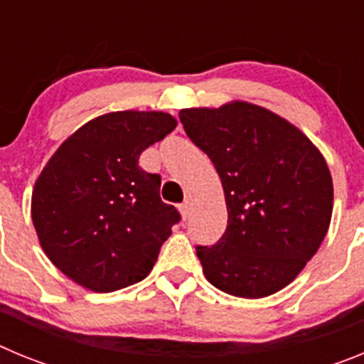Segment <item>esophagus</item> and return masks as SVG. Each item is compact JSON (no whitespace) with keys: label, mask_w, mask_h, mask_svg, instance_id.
Returning <instances> with one entry per match:
<instances>
[{"label":"esophagus","mask_w":364,"mask_h":364,"mask_svg":"<svg viewBox=\"0 0 364 364\" xmlns=\"http://www.w3.org/2000/svg\"><path fill=\"white\" fill-rule=\"evenodd\" d=\"M178 210H180V215H182V218H188L189 217V202H182V204L178 205Z\"/></svg>","instance_id":"34e87169"}]
</instances>
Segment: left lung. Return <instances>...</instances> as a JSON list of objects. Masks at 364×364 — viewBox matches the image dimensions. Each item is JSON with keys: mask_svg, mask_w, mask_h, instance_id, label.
<instances>
[{"mask_svg": "<svg viewBox=\"0 0 364 364\" xmlns=\"http://www.w3.org/2000/svg\"><path fill=\"white\" fill-rule=\"evenodd\" d=\"M178 117L226 197V231L213 246H197L205 279L235 297L282 290L326 237L333 208L326 160L295 125L247 102Z\"/></svg>", "mask_w": 364, "mask_h": 364, "instance_id": "obj_1", "label": "left lung"}]
</instances>
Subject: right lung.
Returning <instances> with one entry per match:
<instances>
[{
    "label": "right lung",
    "instance_id": "1",
    "mask_svg": "<svg viewBox=\"0 0 364 364\" xmlns=\"http://www.w3.org/2000/svg\"><path fill=\"white\" fill-rule=\"evenodd\" d=\"M176 127L162 111L107 112L50 156L32 191L45 255L87 290L109 294L149 275L180 213L160 198V175L138 159Z\"/></svg>",
    "mask_w": 364,
    "mask_h": 364
}]
</instances>
